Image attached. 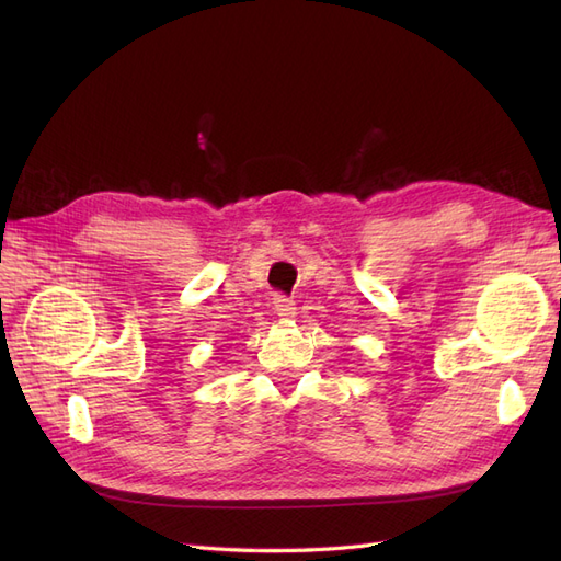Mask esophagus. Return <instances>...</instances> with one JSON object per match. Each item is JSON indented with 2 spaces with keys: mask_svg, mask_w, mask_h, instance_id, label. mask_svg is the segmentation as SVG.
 <instances>
[{
  "mask_svg": "<svg viewBox=\"0 0 561 561\" xmlns=\"http://www.w3.org/2000/svg\"><path fill=\"white\" fill-rule=\"evenodd\" d=\"M274 309H276V316H280V320H293L295 313H297V311H295V301L283 297V295H276Z\"/></svg>",
  "mask_w": 561,
  "mask_h": 561,
  "instance_id": "1",
  "label": "esophagus"
}]
</instances>
